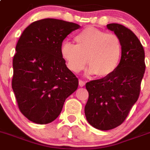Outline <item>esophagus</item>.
<instances>
[{"instance_id":"1","label":"esophagus","mask_w":150,"mask_h":150,"mask_svg":"<svg viewBox=\"0 0 150 150\" xmlns=\"http://www.w3.org/2000/svg\"><path fill=\"white\" fill-rule=\"evenodd\" d=\"M79 86H81V87H83V86H85V82H83V81H81L80 80L79 81Z\"/></svg>"}]
</instances>
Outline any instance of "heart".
Masks as SVG:
<instances>
[{"label": "heart", "instance_id": "1", "mask_svg": "<svg viewBox=\"0 0 150 150\" xmlns=\"http://www.w3.org/2000/svg\"><path fill=\"white\" fill-rule=\"evenodd\" d=\"M76 45L64 42L61 54L72 72L78 73L89 66L87 74L108 77L117 69L122 47L119 38L94 27H87L75 38Z\"/></svg>", "mask_w": 150, "mask_h": 150}]
</instances>
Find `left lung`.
I'll return each mask as SVG.
<instances>
[{"label": "left lung", "instance_id": "8db88e82", "mask_svg": "<svg viewBox=\"0 0 150 150\" xmlns=\"http://www.w3.org/2000/svg\"><path fill=\"white\" fill-rule=\"evenodd\" d=\"M107 27L121 40V61L110 76L86 83L89 92L86 118L100 130L112 129L124 122L139 97L146 67L144 50L132 31L118 23H110Z\"/></svg>", "mask_w": 150, "mask_h": 150}]
</instances>
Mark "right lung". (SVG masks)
Wrapping results in <instances>:
<instances>
[{"instance_id":"add662e5","label":"right lung","mask_w":150,"mask_h":150,"mask_svg":"<svg viewBox=\"0 0 150 150\" xmlns=\"http://www.w3.org/2000/svg\"><path fill=\"white\" fill-rule=\"evenodd\" d=\"M78 24L54 18L27 26L15 47L12 87L19 110L29 121L47 124L58 117L78 79L61 54L62 42Z\"/></svg>"}]
</instances>
